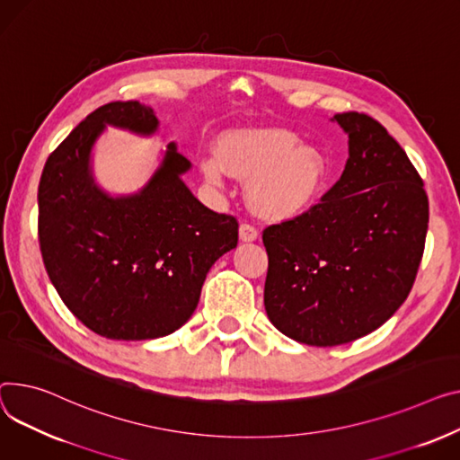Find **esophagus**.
I'll return each instance as SVG.
<instances>
[{
	"instance_id": "obj_1",
	"label": "esophagus",
	"mask_w": 460,
	"mask_h": 460,
	"mask_svg": "<svg viewBox=\"0 0 460 460\" xmlns=\"http://www.w3.org/2000/svg\"><path fill=\"white\" fill-rule=\"evenodd\" d=\"M238 234H240L242 242H253L259 238V229L252 224H242L238 229Z\"/></svg>"
}]
</instances>
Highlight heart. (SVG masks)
Here are the masks:
<instances>
[{
  "mask_svg": "<svg viewBox=\"0 0 460 460\" xmlns=\"http://www.w3.org/2000/svg\"><path fill=\"white\" fill-rule=\"evenodd\" d=\"M203 175L222 185L226 172L248 181L250 205L264 218H292L307 208L323 182L318 151L283 129L234 131L218 144V157L201 161Z\"/></svg>",
  "mask_w": 460,
  "mask_h": 460,
  "instance_id": "obj_1",
  "label": "heart"
}]
</instances>
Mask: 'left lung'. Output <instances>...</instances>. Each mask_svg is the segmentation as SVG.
Listing matches in <instances>:
<instances>
[{"instance_id":"left-lung-1","label":"left lung","mask_w":460,"mask_h":460,"mask_svg":"<svg viewBox=\"0 0 460 460\" xmlns=\"http://www.w3.org/2000/svg\"><path fill=\"white\" fill-rule=\"evenodd\" d=\"M349 159L299 217L268 226L264 307L288 339L341 346L381 327L407 299L421 262L429 199L403 147L368 114H334Z\"/></svg>"}]
</instances>
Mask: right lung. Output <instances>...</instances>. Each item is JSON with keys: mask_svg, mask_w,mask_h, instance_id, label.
<instances>
[{"mask_svg": "<svg viewBox=\"0 0 460 460\" xmlns=\"http://www.w3.org/2000/svg\"><path fill=\"white\" fill-rule=\"evenodd\" d=\"M105 126L151 135L159 119L138 102H112L57 146L39 185L42 261L90 331L111 341L161 339L196 311L210 266L236 248L238 222L194 198L181 181L190 163L173 142L138 194H105L90 172Z\"/></svg>", "mask_w": 460, "mask_h": 460, "instance_id": "1", "label": "right lung"}]
</instances>
